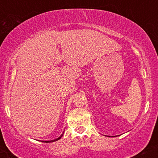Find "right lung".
I'll return each instance as SVG.
<instances>
[{"label":"right lung","instance_id":"add662e5","mask_svg":"<svg viewBox=\"0 0 158 158\" xmlns=\"http://www.w3.org/2000/svg\"><path fill=\"white\" fill-rule=\"evenodd\" d=\"M63 135H64V132H63V133L61 134L60 137H58V138H56V139H52V140H48H48H46V141L42 140V141H41V142H43V143H52V142H55V141H57V140H59V139H61V137H62V136H63Z\"/></svg>","mask_w":158,"mask_h":158}]
</instances>
